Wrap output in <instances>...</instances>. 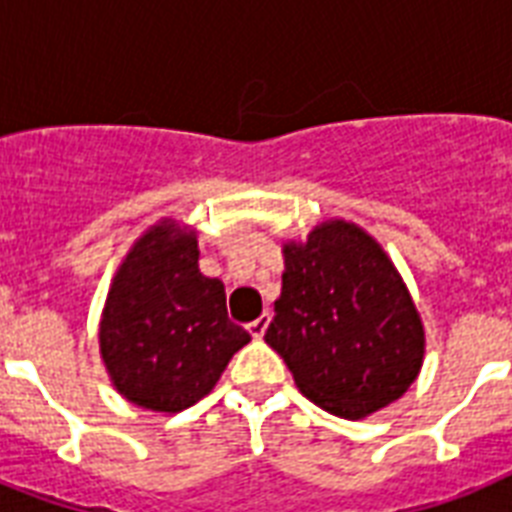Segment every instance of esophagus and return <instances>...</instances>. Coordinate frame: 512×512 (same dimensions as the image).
Here are the masks:
<instances>
[{
    "instance_id": "34e87169",
    "label": "esophagus",
    "mask_w": 512,
    "mask_h": 512,
    "mask_svg": "<svg viewBox=\"0 0 512 512\" xmlns=\"http://www.w3.org/2000/svg\"><path fill=\"white\" fill-rule=\"evenodd\" d=\"M247 329H249V335H252V337H263L265 329H268V313H263V316H257L255 321H249Z\"/></svg>"
}]
</instances>
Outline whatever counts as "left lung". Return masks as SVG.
Segmentation results:
<instances>
[{
    "instance_id": "8db88e82",
    "label": "left lung",
    "mask_w": 512,
    "mask_h": 512,
    "mask_svg": "<svg viewBox=\"0 0 512 512\" xmlns=\"http://www.w3.org/2000/svg\"><path fill=\"white\" fill-rule=\"evenodd\" d=\"M276 316L265 332L305 398L358 420L393 404L417 380L420 313L377 241L332 220L284 247Z\"/></svg>"
}]
</instances>
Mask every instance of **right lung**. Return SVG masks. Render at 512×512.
Here are the masks:
<instances>
[{
    "label": "right lung",
    "instance_id": "add662e5",
    "mask_svg": "<svg viewBox=\"0 0 512 512\" xmlns=\"http://www.w3.org/2000/svg\"><path fill=\"white\" fill-rule=\"evenodd\" d=\"M247 342V329L228 319L223 281L199 271L193 233L164 220L124 257L103 308L100 353L127 401L183 412Z\"/></svg>",
    "mask_w": 512,
    "mask_h": 512
}]
</instances>
